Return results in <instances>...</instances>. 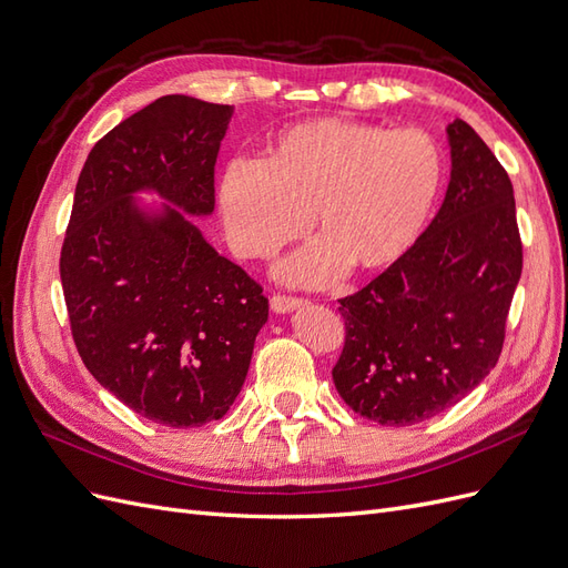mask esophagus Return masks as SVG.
I'll return each instance as SVG.
<instances>
[{
  "label": "esophagus",
  "instance_id": "esophagus-1",
  "mask_svg": "<svg viewBox=\"0 0 568 568\" xmlns=\"http://www.w3.org/2000/svg\"><path fill=\"white\" fill-rule=\"evenodd\" d=\"M305 305V301L303 298H291V296H272V301H270V307H272V313H277V315H286V313H294V311H298V307H303Z\"/></svg>",
  "mask_w": 568,
  "mask_h": 568
}]
</instances>
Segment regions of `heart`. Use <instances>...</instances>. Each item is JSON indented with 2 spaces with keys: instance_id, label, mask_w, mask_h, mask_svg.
Returning a JSON list of instances; mask_svg holds the SVG:
<instances>
[{
  "instance_id": "heart-1",
  "label": "heart",
  "mask_w": 568,
  "mask_h": 568,
  "mask_svg": "<svg viewBox=\"0 0 568 568\" xmlns=\"http://www.w3.org/2000/svg\"><path fill=\"white\" fill-rule=\"evenodd\" d=\"M445 182L432 134L346 118L282 130L263 161L239 159L220 182V215L242 257H272L307 230L320 242L282 263L277 277L326 286L351 267L384 272L415 246Z\"/></svg>"
}]
</instances>
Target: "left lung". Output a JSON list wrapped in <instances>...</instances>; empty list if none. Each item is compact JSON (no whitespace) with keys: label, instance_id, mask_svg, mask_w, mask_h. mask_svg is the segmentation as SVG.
Segmentation results:
<instances>
[{"label":"left lung","instance_id":"left-lung-1","mask_svg":"<svg viewBox=\"0 0 568 568\" xmlns=\"http://www.w3.org/2000/svg\"><path fill=\"white\" fill-rule=\"evenodd\" d=\"M445 132L453 170L440 211L398 263L338 307L346 343L334 386L384 426L432 419L486 379L521 277L509 175L464 120Z\"/></svg>","mask_w":568,"mask_h":568}]
</instances>
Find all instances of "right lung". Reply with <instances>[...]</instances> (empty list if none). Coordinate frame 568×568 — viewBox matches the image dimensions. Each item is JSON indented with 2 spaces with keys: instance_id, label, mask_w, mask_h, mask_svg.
<instances>
[{
  "instance_id": "add662e5",
  "label": "right lung",
  "mask_w": 568,
  "mask_h": 568,
  "mask_svg": "<svg viewBox=\"0 0 568 568\" xmlns=\"http://www.w3.org/2000/svg\"><path fill=\"white\" fill-rule=\"evenodd\" d=\"M234 109L168 94L94 144L61 248L75 348L136 415L189 428L227 415L267 322L261 284L186 219L215 209ZM136 193H156L146 206Z\"/></svg>"
}]
</instances>
